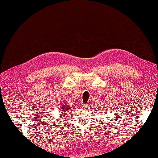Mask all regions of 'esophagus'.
Instances as JSON below:
<instances>
[{"instance_id": "obj_1", "label": "esophagus", "mask_w": 158, "mask_h": 158, "mask_svg": "<svg viewBox=\"0 0 158 158\" xmlns=\"http://www.w3.org/2000/svg\"><path fill=\"white\" fill-rule=\"evenodd\" d=\"M83 107L84 108V109H88V107H89V104H84L83 105Z\"/></svg>"}]
</instances>
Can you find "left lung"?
I'll return each mask as SVG.
<instances>
[{
  "label": "left lung",
  "instance_id": "8db88e82",
  "mask_svg": "<svg viewBox=\"0 0 158 158\" xmlns=\"http://www.w3.org/2000/svg\"><path fill=\"white\" fill-rule=\"evenodd\" d=\"M105 109H106V108H105Z\"/></svg>",
  "mask_w": 158,
  "mask_h": 158
}]
</instances>
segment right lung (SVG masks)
I'll return each mask as SVG.
<instances>
[{"label":"right lung","mask_w":158,"mask_h":158,"mask_svg":"<svg viewBox=\"0 0 158 158\" xmlns=\"http://www.w3.org/2000/svg\"><path fill=\"white\" fill-rule=\"evenodd\" d=\"M71 107H72V106H69L67 104H62V107L60 109V112L63 113V115H66L65 113L66 112H69V110L71 109Z\"/></svg>","instance_id":"right-lung-1"}]
</instances>
